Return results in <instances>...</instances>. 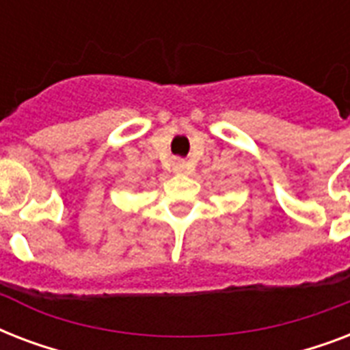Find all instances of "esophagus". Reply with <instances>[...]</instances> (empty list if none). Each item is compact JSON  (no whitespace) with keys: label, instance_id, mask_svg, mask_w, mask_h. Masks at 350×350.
I'll use <instances>...</instances> for the list:
<instances>
[{"label":"esophagus","instance_id":"1","mask_svg":"<svg viewBox=\"0 0 350 350\" xmlns=\"http://www.w3.org/2000/svg\"><path fill=\"white\" fill-rule=\"evenodd\" d=\"M174 170H176V172H185V170H187V163H185V161H181V159H178V161H176V163H174Z\"/></svg>","mask_w":350,"mask_h":350}]
</instances>
